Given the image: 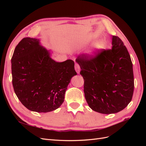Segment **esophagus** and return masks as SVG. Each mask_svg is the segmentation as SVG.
I'll list each match as a JSON object with an SVG mask.
<instances>
[{
    "label": "esophagus",
    "instance_id": "esophagus-1",
    "mask_svg": "<svg viewBox=\"0 0 146 146\" xmlns=\"http://www.w3.org/2000/svg\"><path fill=\"white\" fill-rule=\"evenodd\" d=\"M75 69H76V72H77L78 74L80 73V66H79V64H77V63H76V64H75Z\"/></svg>",
    "mask_w": 146,
    "mask_h": 146
}]
</instances>
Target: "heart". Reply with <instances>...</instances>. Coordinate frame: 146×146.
I'll list each match as a JSON object with an SVG mask.
<instances>
[{"label":"heart","instance_id":"b5f03b06","mask_svg":"<svg viewBox=\"0 0 146 146\" xmlns=\"http://www.w3.org/2000/svg\"><path fill=\"white\" fill-rule=\"evenodd\" d=\"M104 46V44L102 41H98V42H96L94 45V48L95 50H99L100 49V48H103Z\"/></svg>","mask_w":146,"mask_h":146}]
</instances>
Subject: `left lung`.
Listing matches in <instances>:
<instances>
[{
	"mask_svg": "<svg viewBox=\"0 0 146 146\" xmlns=\"http://www.w3.org/2000/svg\"><path fill=\"white\" fill-rule=\"evenodd\" d=\"M84 80V93L89 107L102 114L116 113L131 100L134 91L133 64L127 48L113 36L112 48L81 54L76 59Z\"/></svg>",
	"mask_w": 146,
	"mask_h": 146,
	"instance_id": "obj_1",
	"label": "left lung"
}]
</instances>
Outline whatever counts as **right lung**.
<instances>
[{"mask_svg": "<svg viewBox=\"0 0 146 146\" xmlns=\"http://www.w3.org/2000/svg\"><path fill=\"white\" fill-rule=\"evenodd\" d=\"M12 83L23 105L33 111L47 113L63 103L71 78L77 75L73 60L56 62L37 39L24 38L11 58Z\"/></svg>", "mask_w": 146, "mask_h": 146, "instance_id": "1", "label": "right lung"}]
</instances>
